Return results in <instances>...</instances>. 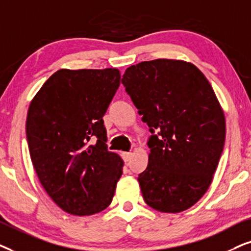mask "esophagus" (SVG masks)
<instances>
[{
    "label": "esophagus",
    "mask_w": 251,
    "mask_h": 251,
    "mask_svg": "<svg viewBox=\"0 0 251 251\" xmlns=\"http://www.w3.org/2000/svg\"><path fill=\"white\" fill-rule=\"evenodd\" d=\"M122 157H123L124 162H129L132 158V152H123Z\"/></svg>",
    "instance_id": "esophagus-1"
}]
</instances>
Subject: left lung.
<instances>
[{
	"mask_svg": "<svg viewBox=\"0 0 251 251\" xmlns=\"http://www.w3.org/2000/svg\"><path fill=\"white\" fill-rule=\"evenodd\" d=\"M122 83L147 123L148 166L138 181L160 212L193 206L208 190L225 143V117L211 85L192 63L155 59L129 66Z\"/></svg>",
	"mask_w": 251,
	"mask_h": 251,
	"instance_id": "8db88e82",
	"label": "left lung"
}]
</instances>
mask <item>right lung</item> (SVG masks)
I'll return each mask as SVG.
<instances>
[{
    "instance_id": "add662e5",
    "label": "right lung",
    "mask_w": 251,
    "mask_h": 251,
    "mask_svg": "<svg viewBox=\"0 0 251 251\" xmlns=\"http://www.w3.org/2000/svg\"><path fill=\"white\" fill-rule=\"evenodd\" d=\"M119 85L117 69L59 70L29 104L33 166L47 194L71 215L104 210L122 176L124 162L108 151L103 122Z\"/></svg>"
}]
</instances>
